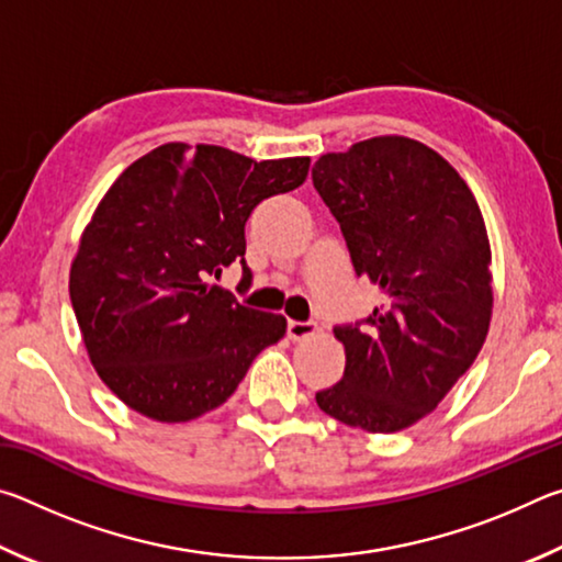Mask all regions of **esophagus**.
Here are the masks:
<instances>
[{
    "instance_id": "34e87169",
    "label": "esophagus",
    "mask_w": 562,
    "mask_h": 562,
    "mask_svg": "<svg viewBox=\"0 0 562 562\" xmlns=\"http://www.w3.org/2000/svg\"><path fill=\"white\" fill-rule=\"evenodd\" d=\"M317 335V325L315 322H290L288 325V337L292 341H302Z\"/></svg>"
}]
</instances>
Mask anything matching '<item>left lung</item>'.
I'll use <instances>...</instances> for the list:
<instances>
[{
    "label": "left lung",
    "instance_id": "obj_1",
    "mask_svg": "<svg viewBox=\"0 0 562 562\" xmlns=\"http://www.w3.org/2000/svg\"><path fill=\"white\" fill-rule=\"evenodd\" d=\"M357 274L384 294L367 327H337L341 382L317 406L369 434L408 429L469 372L493 312L491 243L471 188L406 136H374L312 168Z\"/></svg>",
    "mask_w": 562,
    "mask_h": 562
}]
</instances>
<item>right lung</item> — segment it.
Masks as SVG:
<instances>
[{"instance_id":"obj_1","label":"right lung","mask_w":562,"mask_h":562,"mask_svg":"<svg viewBox=\"0 0 562 562\" xmlns=\"http://www.w3.org/2000/svg\"><path fill=\"white\" fill-rule=\"evenodd\" d=\"M310 158L252 160L223 146L164 144L113 180L71 260L69 294L93 369L133 412L183 424L233 396L288 319L211 284L243 265L245 223L300 188Z\"/></svg>"}]
</instances>
